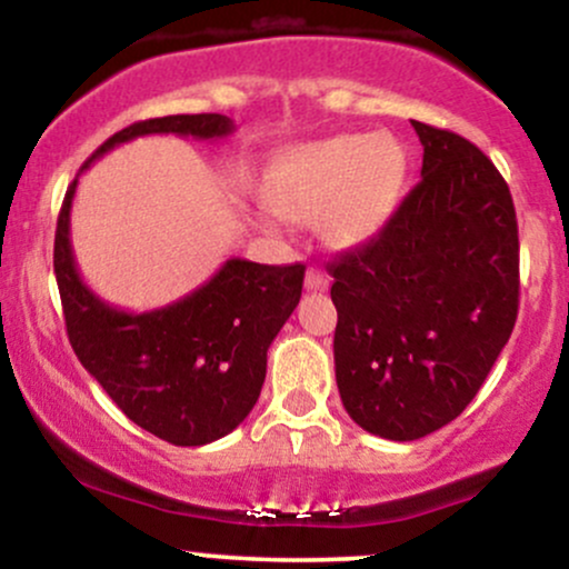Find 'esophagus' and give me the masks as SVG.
Wrapping results in <instances>:
<instances>
[{"label":"esophagus","instance_id":"esophagus-1","mask_svg":"<svg viewBox=\"0 0 569 569\" xmlns=\"http://www.w3.org/2000/svg\"><path fill=\"white\" fill-rule=\"evenodd\" d=\"M305 289L307 291H326L329 289V276L318 267H307V276H305Z\"/></svg>","mask_w":569,"mask_h":569}]
</instances>
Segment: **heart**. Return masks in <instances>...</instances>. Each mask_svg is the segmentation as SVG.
<instances>
[{"mask_svg": "<svg viewBox=\"0 0 569 569\" xmlns=\"http://www.w3.org/2000/svg\"><path fill=\"white\" fill-rule=\"evenodd\" d=\"M407 152L388 133H342L302 143L270 171L264 198L293 224L318 219L323 240L358 248L382 230L401 198Z\"/></svg>", "mask_w": 569, "mask_h": 569, "instance_id": "1", "label": "heart"}]
</instances>
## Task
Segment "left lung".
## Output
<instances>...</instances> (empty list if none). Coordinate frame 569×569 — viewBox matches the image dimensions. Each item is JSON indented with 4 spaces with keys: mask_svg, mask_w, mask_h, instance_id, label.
Listing matches in <instances>:
<instances>
[{
    "mask_svg": "<svg viewBox=\"0 0 569 569\" xmlns=\"http://www.w3.org/2000/svg\"><path fill=\"white\" fill-rule=\"evenodd\" d=\"M422 179L369 243L329 262L337 388L390 441L452 422L511 337L519 227L506 179L452 130L411 120Z\"/></svg>",
    "mask_w": 569,
    "mask_h": 569,
    "instance_id": "1",
    "label": "left lung"
}]
</instances>
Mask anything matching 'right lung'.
<instances>
[{
    "label": "right lung",
    "mask_w": 569,
    "mask_h": 569,
    "mask_svg": "<svg viewBox=\"0 0 569 569\" xmlns=\"http://www.w3.org/2000/svg\"><path fill=\"white\" fill-rule=\"evenodd\" d=\"M224 114H171L133 122L82 166L120 143L152 133L224 139ZM77 179L56 227L53 267L67 335L77 358L136 426L176 447H202L232 433L253 409L267 375V350L302 297L305 264L227 259L211 280L176 302L128 312L84 286L69 224Z\"/></svg>",
    "instance_id": "right-lung-1"
}]
</instances>
